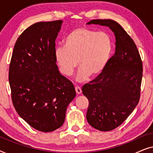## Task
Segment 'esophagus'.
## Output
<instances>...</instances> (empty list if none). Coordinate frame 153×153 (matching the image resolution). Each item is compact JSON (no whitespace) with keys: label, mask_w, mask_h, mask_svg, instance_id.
Instances as JSON below:
<instances>
[{"label":"esophagus","mask_w":153,"mask_h":153,"mask_svg":"<svg viewBox=\"0 0 153 153\" xmlns=\"http://www.w3.org/2000/svg\"><path fill=\"white\" fill-rule=\"evenodd\" d=\"M75 91H76V93L78 94V95H79V94H81V92H82V91H81V88L79 86H76V87H75Z\"/></svg>","instance_id":"obj_1"}]
</instances>
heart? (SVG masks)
I'll return each mask as SVG.
<instances>
[{
	"label": "heart",
	"mask_w": 153,
	"mask_h": 153,
	"mask_svg": "<svg viewBox=\"0 0 153 153\" xmlns=\"http://www.w3.org/2000/svg\"><path fill=\"white\" fill-rule=\"evenodd\" d=\"M113 49V39L108 33L78 28L66 35L64 47H56L54 55L60 72L66 76L73 74L78 61L80 69L76 79L84 81L90 75L96 77L104 72Z\"/></svg>",
	"instance_id": "obj_1"
}]
</instances>
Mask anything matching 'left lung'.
<instances>
[{"label":"left lung","mask_w":153,"mask_h":153,"mask_svg":"<svg viewBox=\"0 0 153 153\" xmlns=\"http://www.w3.org/2000/svg\"><path fill=\"white\" fill-rule=\"evenodd\" d=\"M90 24L107 26L116 37L115 53L105 70L82 87L89 101L88 123L108 131L120 126L139 103L143 65L134 42L118 23L93 19L87 23Z\"/></svg>","instance_id":"8db88e82"}]
</instances>
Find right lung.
<instances>
[{"mask_svg": "<svg viewBox=\"0 0 153 153\" xmlns=\"http://www.w3.org/2000/svg\"><path fill=\"white\" fill-rule=\"evenodd\" d=\"M62 21L37 22L26 28L14 47L9 69L12 100L16 112L33 128L49 132L64 123L74 86L60 74L55 40Z\"/></svg>", "mask_w": 153, "mask_h": 153, "instance_id": "1", "label": "right lung"}]
</instances>
